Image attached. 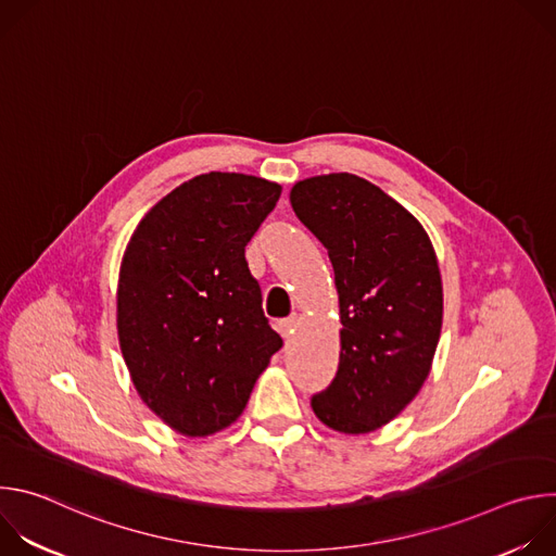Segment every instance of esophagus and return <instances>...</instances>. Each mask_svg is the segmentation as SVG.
I'll return each mask as SVG.
<instances>
[{
	"mask_svg": "<svg viewBox=\"0 0 556 556\" xmlns=\"http://www.w3.org/2000/svg\"><path fill=\"white\" fill-rule=\"evenodd\" d=\"M296 326H299V316H288V319H281V321L277 324L279 334H281L283 339H290V337L296 332Z\"/></svg>",
	"mask_w": 556,
	"mask_h": 556,
	"instance_id": "1",
	"label": "esophagus"
}]
</instances>
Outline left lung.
<instances>
[{
	"label": "left lung",
	"instance_id": "obj_1",
	"mask_svg": "<svg viewBox=\"0 0 556 556\" xmlns=\"http://www.w3.org/2000/svg\"><path fill=\"white\" fill-rule=\"evenodd\" d=\"M290 204L328 249L343 326L339 371L312 409L339 433H371L431 371L444 303L433 244L403 204L354 174L299 180Z\"/></svg>",
	"mask_w": 556,
	"mask_h": 556
}]
</instances>
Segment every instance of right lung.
<instances>
[{
    "instance_id": "right-lung-1",
    "label": "right lung",
    "mask_w": 556,
    "mask_h": 556,
    "mask_svg": "<svg viewBox=\"0 0 556 556\" xmlns=\"http://www.w3.org/2000/svg\"><path fill=\"white\" fill-rule=\"evenodd\" d=\"M279 195L281 185L257 176H195L144 213L123 253L125 365L142 403L187 438L240 418L281 348L244 255Z\"/></svg>"
}]
</instances>
